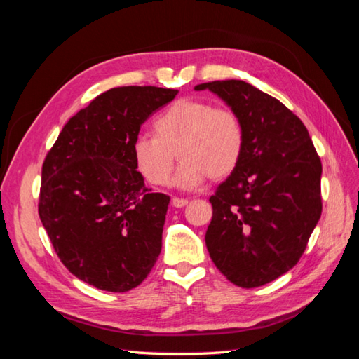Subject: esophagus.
<instances>
[{
  "instance_id": "1",
  "label": "esophagus",
  "mask_w": 359,
  "mask_h": 359,
  "mask_svg": "<svg viewBox=\"0 0 359 359\" xmlns=\"http://www.w3.org/2000/svg\"><path fill=\"white\" fill-rule=\"evenodd\" d=\"M188 199H184V198H174L172 199V205L175 207V208H182V207H185V205H188Z\"/></svg>"
}]
</instances>
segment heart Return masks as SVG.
<instances>
[{"label":"heart","mask_w":359,"mask_h":359,"mask_svg":"<svg viewBox=\"0 0 359 359\" xmlns=\"http://www.w3.org/2000/svg\"><path fill=\"white\" fill-rule=\"evenodd\" d=\"M151 127L154 136H138L132 151L136 169L152 185L169 184L174 152L182 161L175 182L187 190L204 184L207 175L212 180L231 175L243 155L240 117L229 108H213L204 100H175Z\"/></svg>","instance_id":"b5f03b06"}]
</instances>
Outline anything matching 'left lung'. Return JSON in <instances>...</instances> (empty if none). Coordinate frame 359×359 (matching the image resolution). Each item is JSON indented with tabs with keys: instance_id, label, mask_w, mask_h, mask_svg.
Segmentation results:
<instances>
[{
	"instance_id": "left-lung-1",
	"label": "left lung",
	"mask_w": 359,
	"mask_h": 359,
	"mask_svg": "<svg viewBox=\"0 0 359 359\" xmlns=\"http://www.w3.org/2000/svg\"><path fill=\"white\" fill-rule=\"evenodd\" d=\"M243 123L238 166L210 198L205 232L217 269L238 287L275 281L297 265L322 215V163L304 123L242 80L202 83Z\"/></svg>"
}]
</instances>
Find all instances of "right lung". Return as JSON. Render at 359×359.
I'll use <instances>...</instances> for the list:
<instances>
[{
  "label": "right lung",
  "instance_id": "1",
  "mask_svg": "<svg viewBox=\"0 0 359 359\" xmlns=\"http://www.w3.org/2000/svg\"><path fill=\"white\" fill-rule=\"evenodd\" d=\"M177 93L107 90L64 126L43 161L39 217L66 269L97 289L132 290L157 262L171 198L144 185L132 147Z\"/></svg>",
  "mask_w": 359,
  "mask_h": 359
}]
</instances>
